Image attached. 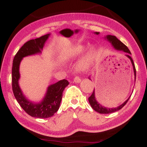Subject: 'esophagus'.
<instances>
[{
    "mask_svg": "<svg viewBox=\"0 0 147 147\" xmlns=\"http://www.w3.org/2000/svg\"><path fill=\"white\" fill-rule=\"evenodd\" d=\"M74 82H75V83H80V82H81V79H80L78 76H76V77L74 78Z\"/></svg>",
    "mask_w": 147,
    "mask_h": 147,
    "instance_id": "obj_1",
    "label": "esophagus"
}]
</instances>
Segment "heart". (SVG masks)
Masks as SVG:
<instances>
[{
  "instance_id": "b5f03b06",
  "label": "heart",
  "mask_w": 147,
  "mask_h": 147,
  "mask_svg": "<svg viewBox=\"0 0 147 147\" xmlns=\"http://www.w3.org/2000/svg\"><path fill=\"white\" fill-rule=\"evenodd\" d=\"M84 49H85V47L84 45L74 46L64 54L63 56V59L67 61V60L78 57L80 54L83 53ZM96 53V49L94 47L89 48V49L86 52L85 55H84V57L82 58V59L80 60L79 63H78V68L79 70H80V71H85L90 67L94 58H95Z\"/></svg>"
}]
</instances>
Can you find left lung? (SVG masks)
Wrapping results in <instances>:
<instances>
[{
    "label": "left lung",
    "instance_id": "8db88e82",
    "mask_svg": "<svg viewBox=\"0 0 147 147\" xmlns=\"http://www.w3.org/2000/svg\"><path fill=\"white\" fill-rule=\"evenodd\" d=\"M95 33L96 34V35H98V34H99L98 32H95ZM105 39H106L108 41L111 43L112 46H113L114 48L115 49L119 50V51H122L125 52V53H127L126 55V56L128 58H129L130 61H131L132 67H133V70H134V79H135V80H136V68H135V66H134L133 60H132V57H130V54H131V53H130V50L128 49V48L126 47V46L124 45L123 43H122V42L120 41L119 39H118L117 37H116V36L110 35H106V37H105ZM89 79L90 80V78H89ZM130 98V96L128 98L127 100H126L125 102H124L123 104H122L121 105L118 106V107L112 108H106V107H104V106H102L101 104H100V103H98V102L96 101V99L95 98V90L94 89V91H93V92H92V95L90 96L89 98H88V100H89V102H90V105H91V106H92V108H93L95 111L98 112V113L110 114V113H112V112L118 111V110H119L121 109V108H123L124 106H125V104L127 103V102L128 101V100H129Z\"/></svg>",
    "mask_w": 147,
    "mask_h": 147
}]
</instances>
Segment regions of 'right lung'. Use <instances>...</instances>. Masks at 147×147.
Returning a JSON list of instances; mask_svg holds the SVG:
<instances>
[{
    "label": "right lung",
    "mask_w": 147,
    "mask_h": 147,
    "mask_svg": "<svg viewBox=\"0 0 147 147\" xmlns=\"http://www.w3.org/2000/svg\"><path fill=\"white\" fill-rule=\"evenodd\" d=\"M50 34H47L35 39L26 42L16 54L12 67V88L14 96L21 108L32 117L47 118L51 117L59 109L63 96V92L69 82L62 80L50 85L43 100L34 103L24 96L19 85L20 78L19 65L22 59L27 56L41 53V50Z\"/></svg>",
    "instance_id": "obj_1"
}]
</instances>
